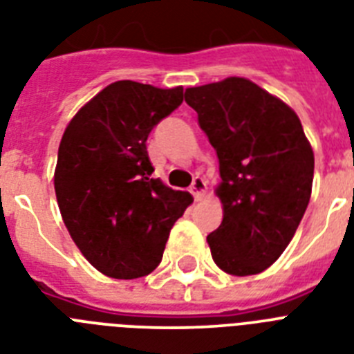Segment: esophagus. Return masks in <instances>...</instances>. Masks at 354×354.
I'll use <instances>...</instances> for the list:
<instances>
[{"label":"esophagus","mask_w":354,"mask_h":354,"mask_svg":"<svg viewBox=\"0 0 354 354\" xmlns=\"http://www.w3.org/2000/svg\"><path fill=\"white\" fill-rule=\"evenodd\" d=\"M205 191H207L205 180H203L202 176H194V180H192V185H191L192 196L196 198V200H202L203 194H205Z\"/></svg>","instance_id":"34e87169"}]
</instances>
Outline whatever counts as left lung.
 Returning a JSON list of instances; mask_svg holds the SVG:
<instances>
[{
  "instance_id": "1",
  "label": "left lung",
  "mask_w": 354,
  "mask_h": 354,
  "mask_svg": "<svg viewBox=\"0 0 354 354\" xmlns=\"http://www.w3.org/2000/svg\"><path fill=\"white\" fill-rule=\"evenodd\" d=\"M220 162L223 220L207 236L222 271L249 277L274 263L311 198L315 154L297 112L245 77L185 91Z\"/></svg>"
}]
</instances>
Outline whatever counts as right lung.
Returning a JSON list of instances; mask_svg holds the SVG:
<instances>
[{
	"label": "right lung",
	"mask_w": 354,
	"mask_h": 354,
	"mask_svg": "<svg viewBox=\"0 0 354 354\" xmlns=\"http://www.w3.org/2000/svg\"><path fill=\"white\" fill-rule=\"evenodd\" d=\"M183 102V88L123 80L77 111L63 132L54 189L82 254L118 280L152 272L189 192L172 191L147 154L151 131Z\"/></svg>",
	"instance_id": "obj_1"
}]
</instances>
